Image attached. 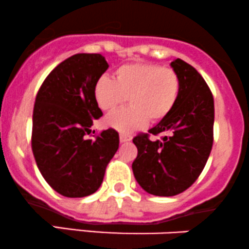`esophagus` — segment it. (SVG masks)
Returning a JSON list of instances; mask_svg holds the SVG:
<instances>
[{
	"mask_svg": "<svg viewBox=\"0 0 249 249\" xmlns=\"http://www.w3.org/2000/svg\"><path fill=\"white\" fill-rule=\"evenodd\" d=\"M119 139H121V142H127L132 141V136H131V134H127V133H121Z\"/></svg>",
	"mask_w": 249,
	"mask_h": 249,
	"instance_id": "obj_1",
	"label": "esophagus"
}]
</instances>
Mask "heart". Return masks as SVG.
Instances as JSON below:
<instances>
[{"instance_id": "obj_1", "label": "heart", "mask_w": 249, "mask_h": 249, "mask_svg": "<svg viewBox=\"0 0 249 249\" xmlns=\"http://www.w3.org/2000/svg\"><path fill=\"white\" fill-rule=\"evenodd\" d=\"M180 91V79L173 69L152 63H131L97 79L93 95L98 107L110 111L130 101L131 107L107 115L104 124L123 133L161 121L171 112Z\"/></svg>"}]
</instances>
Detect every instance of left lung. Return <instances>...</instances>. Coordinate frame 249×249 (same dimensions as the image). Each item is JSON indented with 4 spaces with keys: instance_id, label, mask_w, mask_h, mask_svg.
Wrapping results in <instances>:
<instances>
[{
    "instance_id": "obj_1",
    "label": "left lung",
    "mask_w": 249,
    "mask_h": 249,
    "mask_svg": "<svg viewBox=\"0 0 249 249\" xmlns=\"http://www.w3.org/2000/svg\"><path fill=\"white\" fill-rule=\"evenodd\" d=\"M171 67L178 73L180 91L171 112L148 130L164 133L161 141L148 133L133 138L138 148L132 162L134 178L142 190L158 196L184 192L198 179L213 145L214 99L210 88L192 65L177 58Z\"/></svg>"
}]
</instances>
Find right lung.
I'll return each instance as SVG.
<instances>
[{
	"label": "right lung",
	"instance_id": "1",
	"mask_svg": "<svg viewBox=\"0 0 249 249\" xmlns=\"http://www.w3.org/2000/svg\"><path fill=\"white\" fill-rule=\"evenodd\" d=\"M107 68L101 53H76L59 63L37 92L31 148L45 181L68 198L95 193L119 147L113 128L87 137L103 116L93 88Z\"/></svg>",
	"mask_w": 249,
	"mask_h": 249
}]
</instances>
